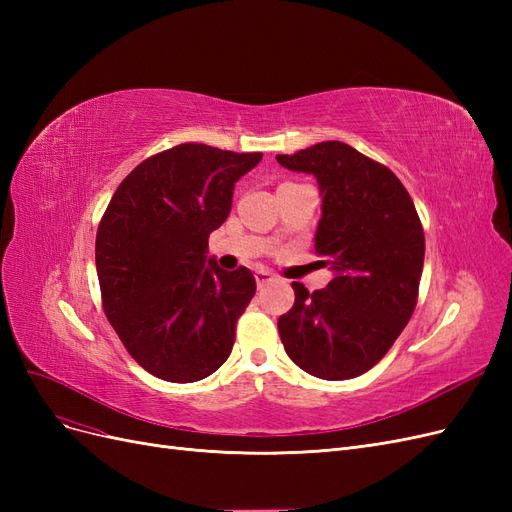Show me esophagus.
<instances>
[{"mask_svg":"<svg viewBox=\"0 0 512 512\" xmlns=\"http://www.w3.org/2000/svg\"><path fill=\"white\" fill-rule=\"evenodd\" d=\"M254 277H256V284H258L260 288L271 284V282H275V275H273L271 271H267V269H258V271L254 273Z\"/></svg>","mask_w":512,"mask_h":512,"instance_id":"esophagus-1","label":"esophagus"}]
</instances>
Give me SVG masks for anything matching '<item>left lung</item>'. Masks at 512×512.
Listing matches in <instances>:
<instances>
[{
  "label": "left lung",
  "mask_w": 512,
  "mask_h": 512,
  "mask_svg": "<svg viewBox=\"0 0 512 512\" xmlns=\"http://www.w3.org/2000/svg\"><path fill=\"white\" fill-rule=\"evenodd\" d=\"M275 160L316 177L322 215L314 247L333 271L316 292L292 282L294 305L277 320L282 344L307 374L356 378L389 352L414 312L425 260L421 220L391 170L346 143L324 141Z\"/></svg>",
  "instance_id": "left-lung-1"
}]
</instances>
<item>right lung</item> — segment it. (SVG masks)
I'll return each mask as SVG.
<instances>
[{
    "instance_id": "add662e5",
    "label": "right lung",
    "mask_w": 512,
    "mask_h": 512,
    "mask_svg": "<svg viewBox=\"0 0 512 512\" xmlns=\"http://www.w3.org/2000/svg\"><path fill=\"white\" fill-rule=\"evenodd\" d=\"M260 160L183 143L138 164L108 203L96 237L104 314L151 376L196 382L230 356L256 280L245 267L220 269L209 235Z\"/></svg>"
}]
</instances>
